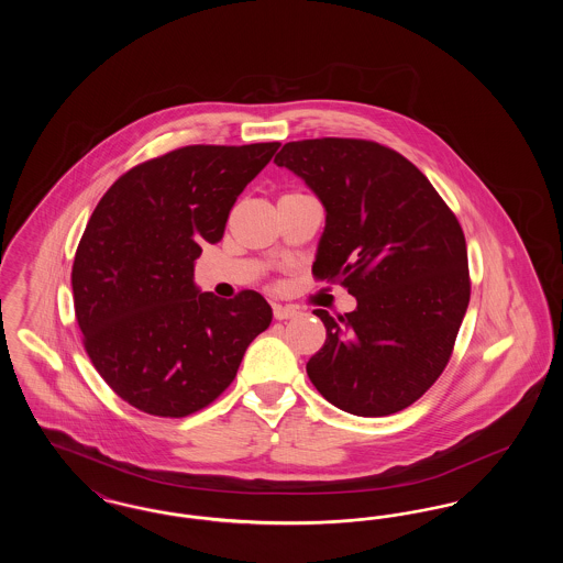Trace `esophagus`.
<instances>
[{
    "label": "esophagus",
    "mask_w": 563,
    "mask_h": 563,
    "mask_svg": "<svg viewBox=\"0 0 563 563\" xmlns=\"http://www.w3.org/2000/svg\"><path fill=\"white\" fill-rule=\"evenodd\" d=\"M294 317H297V308L274 303V319L276 321H287V319H294Z\"/></svg>",
    "instance_id": "obj_1"
}]
</instances>
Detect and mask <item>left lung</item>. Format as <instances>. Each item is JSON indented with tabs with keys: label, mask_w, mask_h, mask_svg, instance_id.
<instances>
[{
	"label": "left lung",
	"mask_w": 563,
	"mask_h": 563,
	"mask_svg": "<svg viewBox=\"0 0 563 563\" xmlns=\"http://www.w3.org/2000/svg\"><path fill=\"white\" fill-rule=\"evenodd\" d=\"M274 162L324 207L312 272L340 278L356 308L333 319L306 372L331 405L361 418L397 413L445 369L471 299L455 214L401 154L361 139L287 143Z\"/></svg>",
	"instance_id": "8db88e82"
}]
</instances>
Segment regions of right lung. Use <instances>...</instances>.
<instances>
[{"label": "right lung", "mask_w": 563, "mask_h": 563, "mask_svg": "<svg viewBox=\"0 0 563 563\" xmlns=\"http://www.w3.org/2000/svg\"><path fill=\"white\" fill-rule=\"evenodd\" d=\"M278 147L175 150L122 175L90 217L71 269L76 317L92 365L136 409L184 418L207 407L268 329L262 295L202 294L194 266Z\"/></svg>", "instance_id": "obj_1"}]
</instances>
